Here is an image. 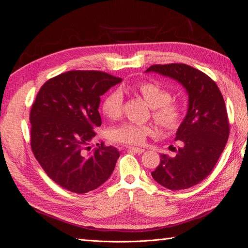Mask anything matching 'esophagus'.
Instances as JSON below:
<instances>
[{
	"mask_svg": "<svg viewBox=\"0 0 248 248\" xmlns=\"http://www.w3.org/2000/svg\"><path fill=\"white\" fill-rule=\"evenodd\" d=\"M145 150L141 149V148H134V147H129L128 148V152H133V153H138V154H140L144 152Z\"/></svg>",
	"mask_w": 248,
	"mask_h": 248,
	"instance_id": "34e87169",
	"label": "esophagus"
}]
</instances>
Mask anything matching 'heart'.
<instances>
[{"mask_svg": "<svg viewBox=\"0 0 248 248\" xmlns=\"http://www.w3.org/2000/svg\"><path fill=\"white\" fill-rule=\"evenodd\" d=\"M133 89L139 92L152 108V117L163 130L177 129L184 118V108L180 102L172 100L169 89L151 81H140ZM123 95L119 90L108 92L102 100V112L109 119H118L123 111ZM155 131L151 124L125 122L110 131V139L120 144L140 146L147 137Z\"/></svg>", "mask_w": 248, "mask_h": 248, "instance_id": "obj_1", "label": "heart"}]
</instances>
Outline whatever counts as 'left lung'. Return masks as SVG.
Masks as SVG:
<instances>
[{
    "mask_svg": "<svg viewBox=\"0 0 248 248\" xmlns=\"http://www.w3.org/2000/svg\"><path fill=\"white\" fill-rule=\"evenodd\" d=\"M154 71L181 82L188 93V110L176 133V156L161 154L151 172L157 183L170 190L187 189L211 174L230 134L226 103L215 81L186 64H156Z\"/></svg>",
    "mask_w": 248,
    "mask_h": 248,
    "instance_id": "left-lung-1",
    "label": "left lung"
}]
</instances>
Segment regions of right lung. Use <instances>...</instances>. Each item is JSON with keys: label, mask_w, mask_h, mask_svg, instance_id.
<instances>
[{"label": "right lung", "mask_w": 248, "mask_h": 248, "mask_svg": "<svg viewBox=\"0 0 248 248\" xmlns=\"http://www.w3.org/2000/svg\"><path fill=\"white\" fill-rule=\"evenodd\" d=\"M122 78L97 70H71L49 78L31 111V148L46 175L64 189L86 193L110 177L120 153L101 144L91 151L101 125L100 96Z\"/></svg>", "instance_id": "add662e5"}]
</instances>
